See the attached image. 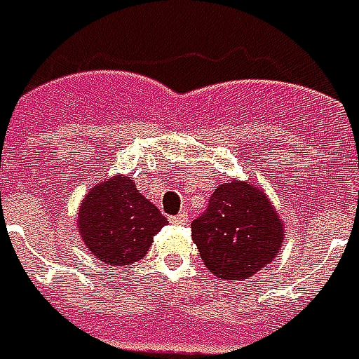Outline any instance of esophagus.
Returning a JSON list of instances; mask_svg holds the SVG:
<instances>
[{
	"label": "esophagus",
	"mask_w": 359,
	"mask_h": 359,
	"mask_svg": "<svg viewBox=\"0 0 359 359\" xmlns=\"http://www.w3.org/2000/svg\"><path fill=\"white\" fill-rule=\"evenodd\" d=\"M171 223H172V225H187L188 215H187V213H179V215L171 217Z\"/></svg>",
	"instance_id": "esophagus-1"
}]
</instances>
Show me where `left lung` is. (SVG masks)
I'll return each mask as SVG.
<instances>
[{
	"label": "left lung",
	"instance_id": "left-lung-1",
	"mask_svg": "<svg viewBox=\"0 0 359 359\" xmlns=\"http://www.w3.org/2000/svg\"><path fill=\"white\" fill-rule=\"evenodd\" d=\"M283 221L264 192L248 182H225L192 221V241L205 267L226 280L252 277L278 256Z\"/></svg>",
	"mask_w": 359,
	"mask_h": 359
}]
</instances>
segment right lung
<instances>
[{
    "mask_svg": "<svg viewBox=\"0 0 359 359\" xmlns=\"http://www.w3.org/2000/svg\"><path fill=\"white\" fill-rule=\"evenodd\" d=\"M79 231L90 252L109 265H130L146 252L167 219L136 190L130 177L94 187L81 205Z\"/></svg>",
    "mask_w": 359,
    "mask_h": 359,
    "instance_id": "obj_1",
    "label": "right lung"
}]
</instances>
